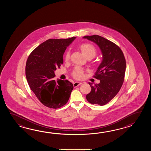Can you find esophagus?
<instances>
[{"mask_svg": "<svg viewBox=\"0 0 151 151\" xmlns=\"http://www.w3.org/2000/svg\"><path fill=\"white\" fill-rule=\"evenodd\" d=\"M81 83H79V82H75L73 83V86L74 87H76L78 86L81 84Z\"/></svg>", "mask_w": 151, "mask_h": 151, "instance_id": "34e87169", "label": "esophagus"}]
</instances>
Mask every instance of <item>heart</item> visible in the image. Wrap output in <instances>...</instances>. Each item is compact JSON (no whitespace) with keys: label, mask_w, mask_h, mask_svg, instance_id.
<instances>
[{"label":"heart","mask_w":151,"mask_h":151,"mask_svg":"<svg viewBox=\"0 0 151 151\" xmlns=\"http://www.w3.org/2000/svg\"><path fill=\"white\" fill-rule=\"evenodd\" d=\"M80 49L83 52V54L87 58H94L96 54V48L93 45L90 44L84 43L80 45ZM71 57V53L69 51L66 52L65 55V61H68ZM72 76L77 80H81L85 76V71L83 68L79 66H76L74 68L73 71H72Z\"/></svg>","instance_id":"b5f03b06"}]
</instances>
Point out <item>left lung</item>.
I'll use <instances>...</instances> for the list:
<instances>
[{
  "label": "left lung",
  "instance_id": "8db88e82",
  "mask_svg": "<svg viewBox=\"0 0 151 151\" xmlns=\"http://www.w3.org/2000/svg\"><path fill=\"white\" fill-rule=\"evenodd\" d=\"M83 38L98 45L103 55V60L93 77L100 83L92 85L86 99L92 104L103 106L109 102L119 92L124 81L126 60L119 46L98 35H86Z\"/></svg>",
  "mask_w": 151,
  "mask_h": 151
}]
</instances>
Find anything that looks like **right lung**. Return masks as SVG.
Segmentation results:
<instances>
[{
  "label": "right lung",
  "mask_w": 151,
  "mask_h": 151,
  "mask_svg": "<svg viewBox=\"0 0 151 151\" xmlns=\"http://www.w3.org/2000/svg\"><path fill=\"white\" fill-rule=\"evenodd\" d=\"M76 37L50 39L29 55L25 73L29 86L39 100L51 109H58L68 103L73 84L68 80L55 79V71L63 64L66 47Z\"/></svg>",
  "instance_id": "right-lung-1"
}]
</instances>
